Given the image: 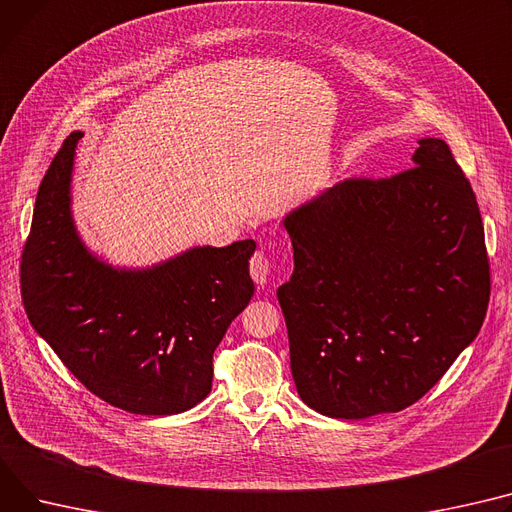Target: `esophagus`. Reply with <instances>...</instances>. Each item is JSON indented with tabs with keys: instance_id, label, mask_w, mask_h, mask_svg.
Returning <instances> with one entry per match:
<instances>
[{
	"instance_id": "34e87169",
	"label": "esophagus",
	"mask_w": 512,
	"mask_h": 512,
	"mask_svg": "<svg viewBox=\"0 0 512 512\" xmlns=\"http://www.w3.org/2000/svg\"><path fill=\"white\" fill-rule=\"evenodd\" d=\"M249 269H251V278H253L255 284H259V286L267 284L269 274H271V261L265 257L263 251H257V253L253 255Z\"/></svg>"
}]
</instances>
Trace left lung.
Here are the masks:
<instances>
[{
    "label": "left lung",
    "instance_id": "left-lung-1",
    "mask_svg": "<svg viewBox=\"0 0 512 512\" xmlns=\"http://www.w3.org/2000/svg\"><path fill=\"white\" fill-rule=\"evenodd\" d=\"M391 179H348L282 220L294 271L278 288L300 399L339 420L424 397L473 342L490 300L475 193L449 146L418 140Z\"/></svg>",
    "mask_w": 512,
    "mask_h": 512
}]
</instances>
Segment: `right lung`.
I'll use <instances>...</instances> for the list:
<instances>
[{
  "label": "right lung",
  "mask_w": 512,
  "mask_h": 512,
  "mask_svg": "<svg viewBox=\"0 0 512 512\" xmlns=\"http://www.w3.org/2000/svg\"><path fill=\"white\" fill-rule=\"evenodd\" d=\"M82 131L67 135L39 187L22 253L30 325L96 397L142 416L191 410L212 391V356L255 286V241L191 247L150 267L94 255L72 214Z\"/></svg>",
  "instance_id": "right-lung-1"
}]
</instances>
